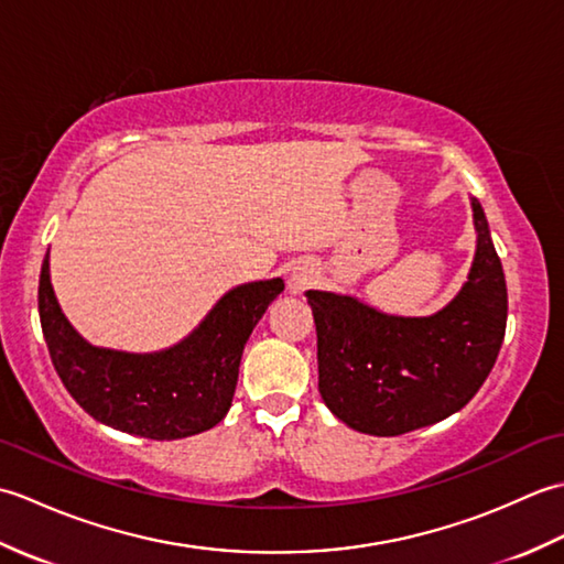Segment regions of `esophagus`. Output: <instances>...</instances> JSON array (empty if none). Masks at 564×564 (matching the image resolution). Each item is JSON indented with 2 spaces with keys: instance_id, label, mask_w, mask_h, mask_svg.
<instances>
[{
  "instance_id": "esophagus-1",
  "label": "esophagus",
  "mask_w": 564,
  "mask_h": 564,
  "mask_svg": "<svg viewBox=\"0 0 564 564\" xmlns=\"http://www.w3.org/2000/svg\"><path fill=\"white\" fill-rule=\"evenodd\" d=\"M310 279H313V271L305 269V267H297V269H293L291 275H289V285H291L293 291H301L303 285L310 283Z\"/></svg>"
}]
</instances>
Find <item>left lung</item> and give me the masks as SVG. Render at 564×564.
I'll return each mask as SVG.
<instances>
[{
  "label": "left lung",
  "mask_w": 564,
  "mask_h": 564,
  "mask_svg": "<svg viewBox=\"0 0 564 564\" xmlns=\"http://www.w3.org/2000/svg\"><path fill=\"white\" fill-rule=\"evenodd\" d=\"M467 281L429 317L388 315L354 295L307 291L317 327L319 394L361 434L400 436L436 424L475 398L507 329V281L485 210Z\"/></svg>",
  "instance_id": "8db88e82"
}]
</instances>
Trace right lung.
Returning <instances> with one entry per match:
<instances>
[{"mask_svg": "<svg viewBox=\"0 0 564 564\" xmlns=\"http://www.w3.org/2000/svg\"><path fill=\"white\" fill-rule=\"evenodd\" d=\"M47 254L39 283L43 337L59 380L84 412L152 441L186 438L223 422L245 344L283 291V279L237 285L178 344L130 354L94 346L69 325L53 291Z\"/></svg>", "mask_w": 564, "mask_h": 564, "instance_id": "obj_1", "label": "right lung"}]
</instances>
